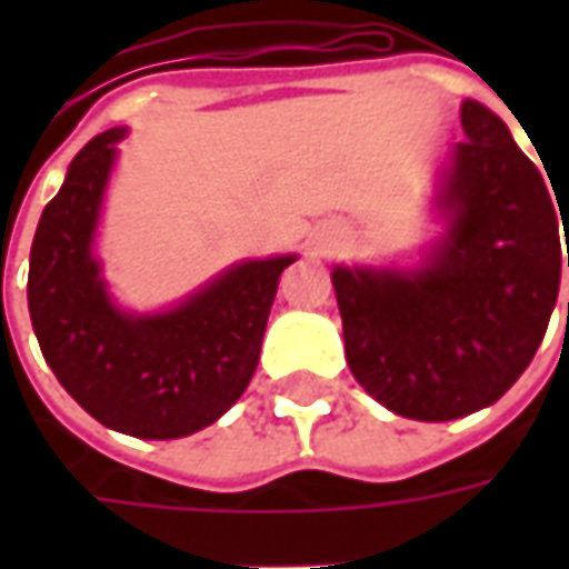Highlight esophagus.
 <instances>
[{"label": "esophagus", "instance_id": "1", "mask_svg": "<svg viewBox=\"0 0 569 569\" xmlns=\"http://www.w3.org/2000/svg\"><path fill=\"white\" fill-rule=\"evenodd\" d=\"M326 247H332V237H326V240L320 243V249H326Z\"/></svg>", "mask_w": 569, "mask_h": 569}]
</instances>
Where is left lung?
I'll return each instance as SVG.
<instances>
[{
	"label": "left lung",
	"instance_id": "left-lung-1",
	"mask_svg": "<svg viewBox=\"0 0 569 569\" xmlns=\"http://www.w3.org/2000/svg\"><path fill=\"white\" fill-rule=\"evenodd\" d=\"M460 124L466 140L432 198L445 231L423 261L332 268L353 378L393 415L427 423L493 406L525 375L569 268L557 224L569 222V198H551L488 106L463 100Z\"/></svg>",
	"mask_w": 569,
	"mask_h": 569
}]
</instances>
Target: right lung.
Instances as JSON below:
<instances>
[{
  "label": "right lung",
  "instance_id": "right-lung-1",
  "mask_svg": "<svg viewBox=\"0 0 569 569\" xmlns=\"http://www.w3.org/2000/svg\"><path fill=\"white\" fill-rule=\"evenodd\" d=\"M124 137L128 128L93 137L44 207L30 249V320L44 362L91 418L137 439H182L243 396L280 273L298 256L237 261L173 308H121L97 228Z\"/></svg>",
  "mask_w": 569,
  "mask_h": 569
}]
</instances>
